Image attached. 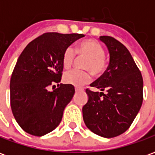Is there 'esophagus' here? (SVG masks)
Wrapping results in <instances>:
<instances>
[{
    "instance_id": "1",
    "label": "esophagus",
    "mask_w": 155,
    "mask_h": 155,
    "mask_svg": "<svg viewBox=\"0 0 155 155\" xmlns=\"http://www.w3.org/2000/svg\"><path fill=\"white\" fill-rule=\"evenodd\" d=\"M83 89L82 88H80V87H75L74 88V91H75V92H78V91H82Z\"/></svg>"
}]
</instances>
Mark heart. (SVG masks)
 Instances as JSON below:
<instances>
[{"label": "heart", "mask_w": 155, "mask_h": 155, "mask_svg": "<svg viewBox=\"0 0 155 155\" xmlns=\"http://www.w3.org/2000/svg\"><path fill=\"white\" fill-rule=\"evenodd\" d=\"M76 53L81 57L87 58L84 68L91 71L94 74H101L106 69V61L104 59V50L99 42L94 40L82 41L76 47ZM75 58L74 50L67 47L62 55V64L65 69L71 67ZM91 74L87 71L72 70L66 72L64 75V81L66 84L76 87L82 86L91 81Z\"/></svg>", "instance_id": "b5f03b06"}]
</instances>
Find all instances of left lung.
Returning <instances> with one entry per match:
<instances>
[{
  "instance_id": "obj_1",
  "label": "left lung",
  "mask_w": 155,
  "mask_h": 155,
  "mask_svg": "<svg viewBox=\"0 0 155 155\" xmlns=\"http://www.w3.org/2000/svg\"><path fill=\"white\" fill-rule=\"evenodd\" d=\"M110 54V64L101 77L91 84L102 92L86 90L88 101L82 108L89 130L104 138L124 133L143 102V78L130 51L111 36H100ZM107 93L104 94L103 91Z\"/></svg>"
}]
</instances>
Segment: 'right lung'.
<instances>
[{
  "label": "right lung",
  "mask_w": 155,
  "mask_h": 155,
  "mask_svg": "<svg viewBox=\"0 0 155 155\" xmlns=\"http://www.w3.org/2000/svg\"><path fill=\"white\" fill-rule=\"evenodd\" d=\"M83 34L45 33L30 42L15 64L10 82L11 107L16 122L26 133L43 136L60 124L74 87L61 85L62 55ZM54 83L58 88H48Z\"/></svg>",
  "instance_id": "add662e5"
}]
</instances>
